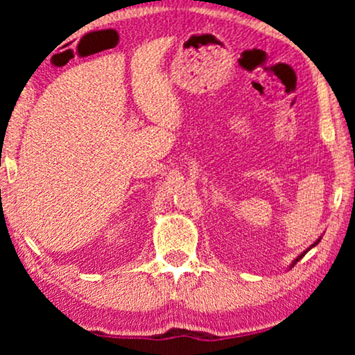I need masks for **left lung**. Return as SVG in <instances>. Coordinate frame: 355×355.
<instances>
[{
    "instance_id": "8db88e82",
    "label": "left lung",
    "mask_w": 355,
    "mask_h": 355,
    "mask_svg": "<svg viewBox=\"0 0 355 355\" xmlns=\"http://www.w3.org/2000/svg\"><path fill=\"white\" fill-rule=\"evenodd\" d=\"M318 242H320V239H318L317 242H315V244H313V245H317V244H318ZM313 245H312V247H313ZM312 247H310V249H312ZM310 249H307V250H310ZM307 250H305V252H304V254H300V255L297 257V259H295V261H294V263H297V261H299L300 259H302V257H304L305 254H307Z\"/></svg>"
}]
</instances>
